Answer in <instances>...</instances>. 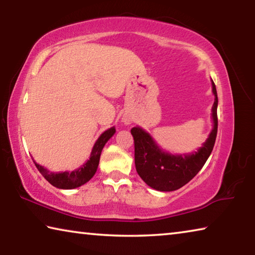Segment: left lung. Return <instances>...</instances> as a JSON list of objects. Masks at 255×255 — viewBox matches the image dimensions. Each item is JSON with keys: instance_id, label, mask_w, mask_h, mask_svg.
<instances>
[{"instance_id": "obj_1", "label": "left lung", "mask_w": 255, "mask_h": 255, "mask_svg": "<svg viewBox=\"0 0 255 255\" xmlns=\"http://www.w3.org/2000/svg\"><path fill=\"white\" fill-rule=\"evenodd\" d=\"M213 93L215 101L213 105L214 128L202 147L195 153L187 155H172L158 147L154 139L139 127L131 128V135L135 143V165L136 171L144 182L158 191H174L197 175L205 165L211 150L214 148L217 136L218 98L213 81Z\"/></svg>"}]
</instances>
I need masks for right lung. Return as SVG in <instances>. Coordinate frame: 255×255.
<instances>
[{
  "instance_id": "1",
  "label": "right lung",
  "mask_w": 255,
  "mask_h": 255,
  "mask_svg": "<svg viewBox=\"0 0 255 255\" xmlns=\"http://www.w3.org/2000/svg\"><path fill=\"white\" fill-rule=\"evenodd\" d=\"M116 132L115 127H111L108 129L105 132L101 133V136L98 138V140L94 144L91 156L88 159V162L83 164L80 169L72 172H60V173H54L46 169V167L39 165V164L34 162V165L37 166L38 171L40 172L42 176L48 181L50 184H53L54 187L59 189H74L79 188L81 185L88 182L92 179V176L96 174L99 161H100V155L102 152L103 146L110 138L114 136Z\"/></svg>"
}]
</instances>
